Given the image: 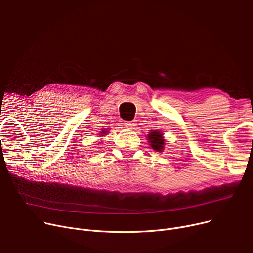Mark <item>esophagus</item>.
I'll return each mask as SVG.
<instances>
[{
  "label": "esophagus",
  "mask_w": 253,
  "mask_h": 253,
  "mask_svg": "<svg viewBox=\"0 0 253 253\" xmlns=\"http://www.w3.org/2000/svg\"><path fill=\"white\" fill-rule=\"evenodd\" d=\"M125 124H126V126H127L129 129H131V130H134V129H135V126H136L135 121H130V122H127V123H125Z\"/></svg>",
  "instance_id": "obj_1"
}]
</instances>
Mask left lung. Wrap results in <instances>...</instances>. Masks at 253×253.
Listing matches in <instances>:
<instances>
[{
	"label": "left lung",
	"mask_w": 253,
	"mask_h": 253,
	"mask_svg": "<svg viewBox=\"0 0 253 253\" xmlns=\"http://www.w3.org/2000/svg\"><path fill=\"white\" fill-rule=\"evenodd\" d=\"M148 140L150 142L151 147L156 152H162L163 151L165 140L163 138V134L161 133V132H159L157 130H152L150 132V134H148Z\"/></svg>",
	"instance_id": "obj_1"
}]
</instances>
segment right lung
<instances>
[{
    "instance_id": "1",
    "label": "right lung",
    "mask_w": 253,
    "mask_h": 253,
    "mask_svg": "<svg viewBox=\"0 0 253 253\" xmlns=\"http://www.w3.org/2000/svg\"><path fill=\"white\" fill-rule=\"evenodd\" d=\"M100 133H101V136H103L105 133H108V131H103V130H102V131L100 132Z\"/></svg>"
}]
</instances>
